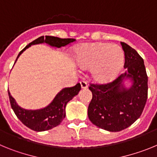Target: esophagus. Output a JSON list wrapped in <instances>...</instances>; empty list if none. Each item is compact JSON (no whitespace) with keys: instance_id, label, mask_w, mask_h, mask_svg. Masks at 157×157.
<instances>
[{"instance_id":"obj_1","label":"esophagus","mask_w":157,"mask_h":157,"mask_svg":"<svg viewBox=\"0 0 157 157\" xmlns=\"http://www.w3.org/2000/svg\"><path fill=\"white\" fill-rule=\"evenodd\" d=\"M80 84H81V87L82 89H86L87 87H88V84H87V82L86 81H81L80 82Z\"/></svg>"}]
</instances>
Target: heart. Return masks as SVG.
<instances>
[{
    "instance_id": "obj_1",
    "label": "heart",
    "mask_w": 157,
    "mask_h": 157,
    "mask_svg": "<svg viewBox=\"0 0 157 157\" xmlns=\"http://www.w3.org/2000/svg\"><path fill=\"white\" fill-rule=\"evenodd\" d=\"M75 61L82 68H91L96 81L107 82L119 75L124 63V53L120 46L109 43L83 44L75 50Z\"/></svg>"
}]
</instances>
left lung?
Here are the masks:
<instances>
[{
  "label": "left lung",
  "instance_id": "8db88e82",
  "mask_svg": "<svg viewBox=\"0 0 157 157\" xmlns=\"http://www.w3.org/2000/svg\"><path fill=\"white\" fill-rule=\"evenodd\" d=\"M125 55L124 73L112 82L90 84L93 98L88 107L89 119L94 125L111 132L130 127L141 116L148 98V76L143 59L135 49L121 42ZM130 79L129 88L123 81Z\"/></svg>",
  "mask_w": 157,
  "mask_h": 157
}]
</instances>
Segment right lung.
Returning a JSON list of instances; mask_svg holds the SVG:
<instances>
[{"label":"right lung","instance_id":"obj_1","mask_svg":"<svg viewBox=\"0 0 157 157\" xmlns=\"http://www.w3.org/2000/svg\"><path fill=\"white\" fill-rule=\"evenodd\" d=\"M75 41L74 38H59L53 36H44L39 37L23 48L18 55L16 62L19 56L21 55L27 48L32 45H37L41 43H46L48 45L56 48L68 45ZM15 62V63H16ZM81 90L80 83H77L75 86L64 88L59 91L52 101L48 106L37 110H27L19 107L15 99L12 97L8 90V97L10 101L11 106L15 114L25 126L34 131H45L50 130L53 127L60 124L65 118V107L68 101H70L75 96L77 95Z\"/></svg>","mask_w":157,"mask_h":157}]
</instances>
